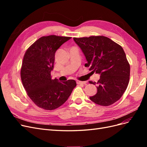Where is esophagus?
Segmentation results:
<instances>
[{
    "instance_id": "34e87169",
    "label": "esophagus",
    "mask_w": 147,
    "mask_h": 147,
    "mask_svg": "<svg viewBox=\"0 0 147 147\" xmlns=\"http://www.w3.org/2000/svg\"><path fill=\"white\" fill-rule=\"evenodd\" d=\"M77 84H86V82H81V81H77Z\"/></svg>"
}]
</instances>
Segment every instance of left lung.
Here are the masks:
<instances>
[{"label": "left lung", "instance_id": "left-lung-1", "mask_svg": "<svg viewBox=\"0 0 147 147\" xmlns=\"http://www.w3.org/2000/svg\"><path fill=\"white\" fill-rule=\"evenodd\" d=\"M74 40L86 57L88 62L84 66L90 67L92 74H100L97 93L90 99L102 106L114 104L123 95L129 82L130 65L123 48L102 35Z\"/></svg>", "mask_w": 147, "mask_h": 147}]
</instances>
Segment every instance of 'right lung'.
Returning <instances> with one entry per match:
<instances>
[{
  "instance_id": "1",
  "label": "right lung",
  "mask_w": 147,
  "mask_h": 147,
  "mask_svg": "<svg viewBox=\"0 0 147 147\" xmlns=\"http://www.w3.org/2000/svg\"><path fill=\"white\" fill-rule=\"evenodd\" d=\"M70 37L51 35L39 38L26 50L21 68L22 83L27 94L38 107L47 110L59 107L77 86L74 80H52L55 53Z\"/></svg>"
}]
</instances>
